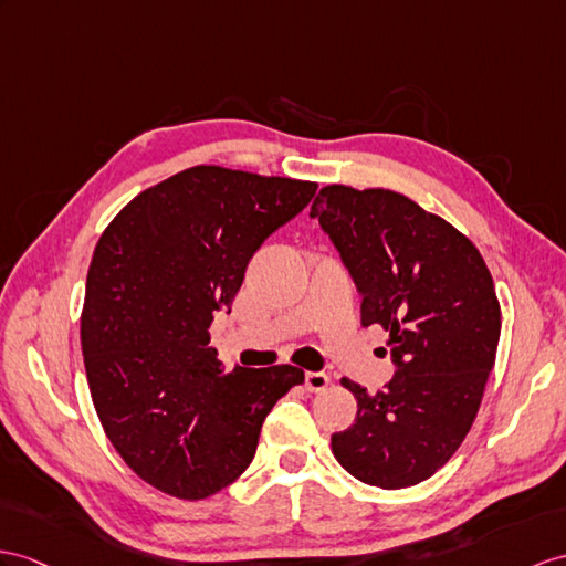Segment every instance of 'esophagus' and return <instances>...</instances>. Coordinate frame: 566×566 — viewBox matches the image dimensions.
Returning a JSON list of instances; mask_svg holds the SVG:
<instances>
[{
	"mask_svg": "<svg viewBox=\"0 0 566 566\" xmlns=\"http://www.w3.org/2000/svg\"><path fill=\"white\" fill-rule=\"evenodd\" d=\"M305 387H307V391H314V394L324 391L328 387V375L326 371H307Z\"/></svg>",
	"mask_w": 566,
	"mask_h": 566,
	"instance_id": "34e87169",
	"label": "esophagus"
}]
</instances>
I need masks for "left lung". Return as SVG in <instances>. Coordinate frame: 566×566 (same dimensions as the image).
I'll list each match as a JSON object with an SVG mask.
<instances>
[{"mask_svg":"<svg viewBox=\"0 0 566 566\" xmlns=\"http://www.w3.org/2000/svg\"><path fill=\"white\" fill-rule=\"evenodd\" d=\"M363 295V326L389 331L384 391L357 398L331 451L367 485L401 490L434 475L478 416L497 355L502 312L485 259L444 218L391 189L328 185L312 203Z\"/></svg>","mask_w":566,"mask_h":566,"instance_id":"obj_1","label":"left lung"}]
</instances>
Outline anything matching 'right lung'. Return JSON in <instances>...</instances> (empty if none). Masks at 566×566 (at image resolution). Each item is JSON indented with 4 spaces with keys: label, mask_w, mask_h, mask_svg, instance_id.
Here are the masks:
<instances>
[{
    "label": "right lung",
    "mask_w": 566,
    "mask_h": 566,
    "mask_svg": "<svg viewBox=\"0 0 566 566\" xmlns=\"http://www.w3.org/2000/svg\"><path fill=\"white\" fill-rule=\"evenodd\" d=\"M314 191L195 165L134 197L95 244L81 312L93 406L122 461L170 497L197 502L235 482L275 401L305 381L293 365L226 371L209 328L254 252Z\"/></svg>",
    "instance_id": "1"
}]
</instances>
